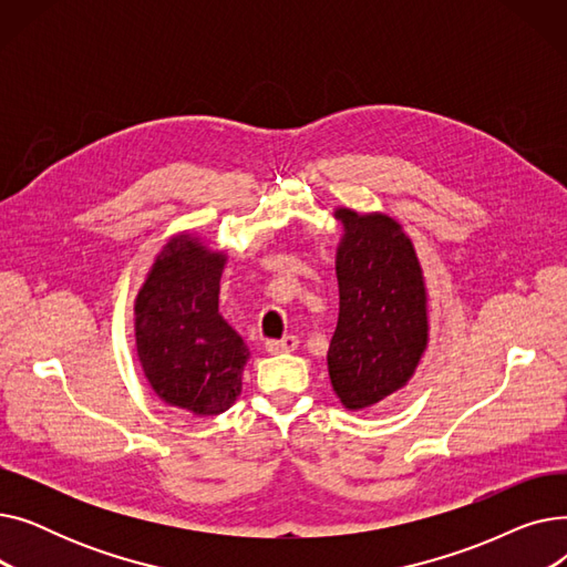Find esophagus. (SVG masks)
<instances>
[{"label": "esophagus", "instance_id": "1", "mask_svg": "<svg viewBox=\"0 0 567 567\" xmlns=\"http://www.w3.org/2000/svg\"><path fill=\"white\" fill-rule=\"evenodd\" d=\"M264 347H266L268 353H289V351H293L296 347H299V338H296V336H285L282 340H266Z\"/></svg>", "mask_w": 567, "mask_h": 567}]
</instances>
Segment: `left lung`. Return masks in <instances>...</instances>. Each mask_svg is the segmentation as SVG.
<instances>
[{
  "mask_svg": "<svg viewBox=\"0 0 567 567\" xmlns=\"http://www.w3.org/2000/svg\"><path fill=\"white\" fill-rule=\"evenodd\" d=\"M340 317L329 347L333 391L347 409H365L409 381L427 344L421 264L389 216L340 208Z\"/></svg>",
  "mask_w": 567,
  "mask_h": 567,
  "instance_id": "obj_1",
  "label": "left lung"
}]
</instances>
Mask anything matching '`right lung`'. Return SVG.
Masks as SVG:
<instances>
[{
    "mask_svg": "<svg viewBox=\"0 0 567 567\" xmlns=\"http://www.w3.org/2000/svg\"><path fill=\"white\" fill-rule=\"evenodd\" d=\"M223 252L188 234L172 238L137 293L135 338L156 395L195 415H218L241 393L248 349L218 315Z\"/></svg>",
    "mask_w": 567,
    "mask_h": 567,
    "instance_id": "right-lung-1",
    "label": "right lung"
}]
</instances>
